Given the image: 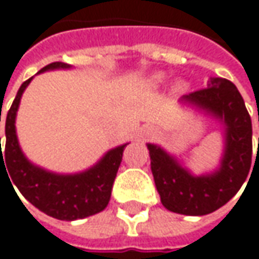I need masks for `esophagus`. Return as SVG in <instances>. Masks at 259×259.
Returning a JSON list of instances; mask_svg holds the SVG:
<instances>
[{
    "mask_svg": "<svg viewBox=\"0 0 259 259\" xmlns=\"http://www.w3.org/2000/svg\"><path fill=\"white\" fill-rule=\"evenodd\" d=\"M145 135H146V136H152V135H155V130L152 129V127H146V130H145Z\"/></svg>",
    "mask_w": 259,
    "mask_h": 259,
    "instance_id": "34e87169",
    "label": "esophagus"
}]
</instances>
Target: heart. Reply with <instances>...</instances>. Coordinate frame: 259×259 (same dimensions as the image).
<instances>
[{"instance_id": "obj_1", "label": "heart", "mask_w": 259, "mask_h": 259, "mask_svg": "<svg viewBox=\"0 0 259 259\" xmlns=\"http://www.w3.org/2000/svg\"><path fill=\"white\" fill-rule=\"evenodd\" d=\"M163 81H165V73H162V72L155 73L151 79V82L153 85L162 84ZM184 87H186V84H184L183 81H178V82H175V85H174V88L177 90V91H181V90H184Z\"/></svg>"}]
</instances>
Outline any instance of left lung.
<instances>
[{"instance_id":"1","label":"left lung","mask_w":259,"mask_h":259,"mask_svg":"<svg viewBox=\"0 0 259 259\" xmlns=\"http://www.w3.org/2000/svg\"><path fill=\"white\" fill-rule=\"evenodd\" d=\"M180 103L222 124L220 162L214 171L196 175L180 158L148 143L152 175L163 207L186 216H203L225 206L245 183L252 161V123L238 88L225 78H210L207 88L184 96Z\"/></svg>"}]
</instances>
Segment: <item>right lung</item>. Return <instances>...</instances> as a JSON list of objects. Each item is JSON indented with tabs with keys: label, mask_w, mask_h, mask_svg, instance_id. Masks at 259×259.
<instances>
[{
	"label": "right lung",
	"mask_w": 259,
	"mask_h": 259,
	"mask_svg": "<svg viewBox=\"0 0 259 259\" xmlns=\"http://www.w3.org/2000/svg\"><path fill=\"white\" fill-rule=\"evenodd\" d=\"M71 68L72 66L68 63L53 62L41 68L37 73ZM31 79L33 76L21 84L17 96L13 101V106L7 113L4 152L1 149L0 138V178L1 169H6L10 184L13 183L11 187H17L18 191L27 201L39 208L40 211L55 219H84L103 211L110 201L111 188L123 158V151L129 143H123L110 149L96 165L75 174L52 172L30 162L18 143L16 117L21 96L26 91L27 85L31 82Z\"/></svg>",
	"instance_id": "obj_1"
}]
</instances>
